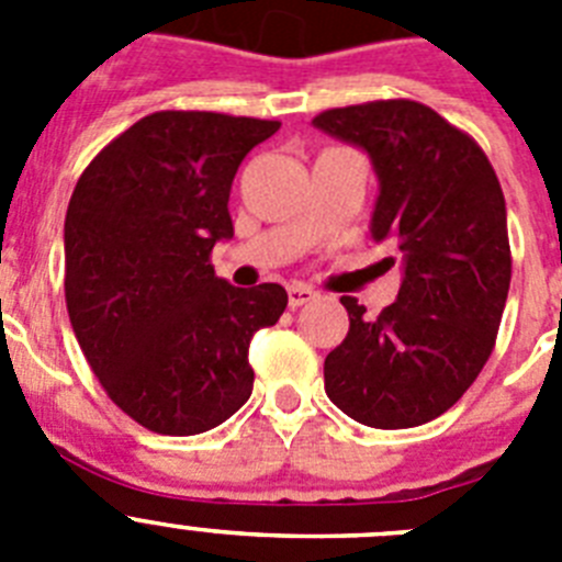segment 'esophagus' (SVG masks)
<instances>
[{
  "label": "esophagus",
  "mask_w": 562,
  "mask_h": 562,
  "mask_svg": "<svg viewBox=\"0 0 562 562\" xmlns=\"http://www.w3.org/2000/svg\"><path fill=\"white\" fill-rule=\"evenodd\" d=\"M286 297H290V306H292V310H297V306L312 304V301H315V297H317V292L312 290V286L292 284L290 290H286Z\"/></svg>",
  "instance_id": "1"
}]
</instances>
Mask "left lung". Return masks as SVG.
<instances>
[{
	"label": "left lung",
	"mask_w": 562,
	"mask_h": 562,
	"mask_svg": "<svg viewBox=\"0 0 562 562\" xmlns=\"http://www.w3.org/2000/svg\"><path fill=\"white\" fill-rule=\"evenodd\" d=\"M312 123L369 151L371 238L402 261L400 295L376 317L340 297L349 335L324 362L326 394L369 428H416L453 408L495 349L513 278L504 191L484 148L425 103L369 101Z\"/></svg>",
	"instance_id": "obj_1"
}]
</instances>
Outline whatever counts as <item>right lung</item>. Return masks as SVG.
Instances as JSON below:
<instances>
[{"mask_svg": "<svg viewBox=\"0 0 562 562\" xmlns=\"http://www.w3.org/2000/svg\"><path fill=\"white\" fill-rule=\"evenodd\" d=\"M278 121L166 109L117 134L83 168L64 222L69 324L98 382L162 436L231 419L252 391V331L286 310V290H238L211 250L233 236L231 186Z\"/></svg>", "mask_w": 562, "mask_h": 562, "instance_id": "1", "label": "right lung"}]
</instances>
